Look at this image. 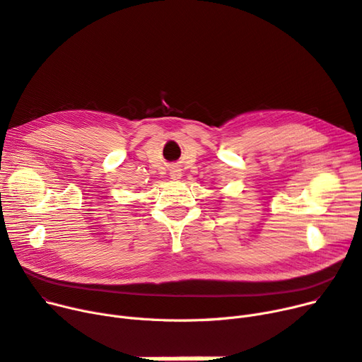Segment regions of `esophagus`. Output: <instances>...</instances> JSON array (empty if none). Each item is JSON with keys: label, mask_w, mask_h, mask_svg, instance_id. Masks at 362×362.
Here are the masks:
<instances>
[{"label": "esophagus", "mask_w": 362, "mask_h": 362, "mask_svg": "<svg viewBox=\"0 0 362 362\" xmlns=\"http://www.w3.org/2000/svg\"><path fill=\"white\" fill-rule=\"evenodd\" d=\"M170 177H171L173 180L182 179V170H180L177 165H173V167L170 168Z\"/></svg>", "instance_id": "34e87169"}]
</instances>
